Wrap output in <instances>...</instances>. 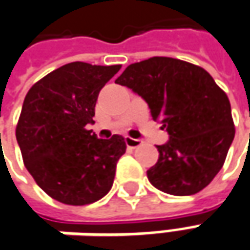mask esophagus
Returning a JSON list of instances; mask_svg holds the SVG:
<instances>
[{
    "label": "esophagus",
    "instance_id": "34e87169",
    "mask_svg": "<svg viewBox=\"0 0 250 250\" xmlns=\"http://www.w3.org/2000/svg\"><path fill=\"white\" fill-rule=\"evenodd\" d=\"M125 145L128 146V148H131V149H135V148H138V146H141L144 141L141 140H134L131 137H125Z\"/></svg>",
    "mask_w": 250,
    "mask_h": 250
}]
</instances>
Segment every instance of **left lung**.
Returning <instances> with one entry per match:
<instances>
[{
  "label": "left lung",
  "instance_id": "left-lung-1",
  "mask_svg": "<svg viewBox=\"0 0 250 250\" xmlns=\"http://www.w3.org/2000/svg\"><path fill=\"white\" fill-rule=\"evenodd\" d=\"M115 83L145 99L152 119L168 133L146 171L149 183L177 196L210 184L235 135L228 97L210 74L185 61L153 56L127 66Z\"/></svg>",
  "mask_w": 250,
  "mask_h": 250
}]
</instances>
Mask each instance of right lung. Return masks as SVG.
<instances>
[{
	"label": "right lung",
	"instance_id": "obj_1",
	"mask_svg": "<svg viewBox=\"0 0 250 250\" xmlns=\"http://www.w3.org/2000/svg\"><path fill=\"white\" fill-rule=\"evenodd\" d=\"M120 67L72 62L42 77L24 98L16 125L23 162L59 202L88 205L112 188L125 138L99 140L87 125H94L99 91Z\"/></svg>",
	"mask_w": 250,
	"mask_h": 250
}]
</instances>
